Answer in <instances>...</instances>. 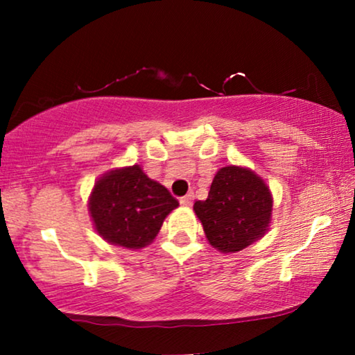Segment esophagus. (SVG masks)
Segmentation results:
<instances>
[{
  "instance_id": "esophagus-1",
  "label": "esophagus",
  "mask_w": 355,
  "mask_h": 355,
  "mask_svg": "<svg viewBox=\"0 0 355 355\" xmlns=\"http://www.w3.org/2000/svg\"><path fill=\"white\" fill-rule=\"evenodd\" d=\"M179 202H181V205H184V207H191L193 203V192H189L187 196L181 197L179 198Z\"/></svg>"
}]
</instances>
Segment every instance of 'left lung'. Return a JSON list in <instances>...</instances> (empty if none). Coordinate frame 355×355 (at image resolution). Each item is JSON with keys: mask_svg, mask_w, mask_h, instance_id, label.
Returning <instances> with one entry per match:
<instances>
[{"mask_svg": "<svg viewBox=\"0 0 355 355\" xmlns=\"http://www.w3.org/2000/svg\"><path fill=\"white\" fill-rule=\"evenodd\" d=\"M270 189L239 166L221 168L213 179L207 200L193 203L207 239L221 252H239L268 230L271 218Z\"/></svg>", "mask_w": 355, "mask_h": 355, "instance_id": "left-lung-1", "label": "left lung"}]
</instances>
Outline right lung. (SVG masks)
<instances>
[{
  "mask_svg": "<svg viewBox=\"0 0 355 355\" xmlns=\"http://www.w3.org/2000/svg\"><path fill=\"white\" fill-rule=\"evenodd\" d=\"M178 205L166 187L134 164L105 174L95 184L89 208L105 241L140 249L157 237L163 220Z\"/></svg>",
  "mask_w": 355,
  "mask_h": 355,
  "instance_id": "right-lung-1",
  "label": "right lung"
}]
</instances>
